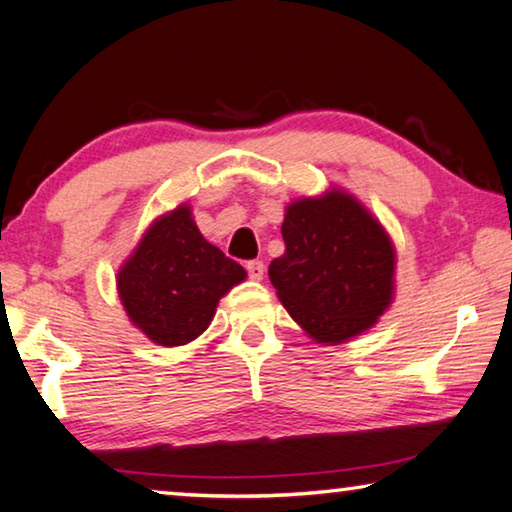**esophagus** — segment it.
<instances>
[{
	"label": "esophagus",
	"instance_id": "esophagus-1",
	"mask_svg": "<svg viewBox=\"0 0 512 512\" xmlns=\"http://www.w3.org/2000/svg\"><path fill=\"white\" fill-rule=\"evenodd\" d=\"M247 272H249V276H251V279H254V281H261L263 274H265L263 261H249V263H247Z\"/></svg>",
	"mask_w": 512,
	"mask_h": 512
}]
</instances>
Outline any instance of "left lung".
I'll list each match as a JSON object with an SVG mask.
<instances>
[{"label":"left lung","mask_w":512,"mask_h":512,"mask_svg":"<svg viewBox=\"0 0 512 512\" xmlns=\"http://www.w3.org/2000/svg\"><path fill=\"white\" fill-rule=\"evenodd\" d=\"M281 233L286 254L270 263V281L308 338L342 345L370 331L388 311L397 251L354 195L329 188L290 201Z\"/></svg>","instance_id":"left-lung-1"}]
</instances>
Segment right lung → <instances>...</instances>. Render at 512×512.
I'll use <instances>...</instances> for the list:
<instances>
[{"label":"right lung","instance_id":"right-lung-1","mask_svg":"<svg viewBox=\"0 0 512 512\" xmlns=\"http://www.w3.org/2000/svg\"><path fill=\"white\" fill-rule=\"evenodd\" d=\"M245 279V267L201 236L190 204L158 215L115 276L129 322L161 347L199 338L220 299Z\"/></svg>","mask_w":512,"mask_h":512}]
</instances>
